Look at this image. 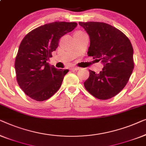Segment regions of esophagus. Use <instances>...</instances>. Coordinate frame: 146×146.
I'll return each instance as SVG.
<instances>
[{
	"label": "esophagus",
	"instance_id": "esophagus-1",
	"mask_svg": "<svg viewBox=\"0 0 146 146\" xmlns=\"http://www.w3.org/2000/svg\"><path fill=\"white\" fill-rule=\"evenodd\" d=\"M79 69H80L79 67H71V68H70V70H71V71H77V70H79Z\"/></svg>",
	"mask_w": 146,
	"mask_h": 146
}]
</instances>
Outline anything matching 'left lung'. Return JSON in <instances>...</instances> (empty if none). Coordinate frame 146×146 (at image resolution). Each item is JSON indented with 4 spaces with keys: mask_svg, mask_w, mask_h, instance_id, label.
<instances>
[{
    "mask_svg": "<svg viewBox=\"0 0 146 146\" xmlns=\"http://www.w3.org/2000/svg\"><path fill=\"white\" fill-rule=\"evenodd\" d=\"M89 34L87 54L104 63L99 73L89 70L84 83L87 91L94 97L106 100L124 89L134 67L133 47L124 33L104 22H79Z\"/></svg>",
    "mask_w": 146,
    "mask_h": 146,
    "instance_id": "left-lung-1",
    "label": "left lung"
}]
</instances>
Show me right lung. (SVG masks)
Here are the masks:
<instances>
[{
    "label": "right lung",
    "instance_id": "1",
    "mask_svg": "<svg viewBox=\"0 0 146 146\" xmlns=\"http://www.w3.org/2000/svg\"><path fill=\"white\" fill-rule=\"evenodd\" d=\"M76 22H54L36 28L20 43L15 59L16 81L26 95L44 101L60 88L67 69H57L47 62L59 40L73 30Z\"/></svg>",
    "mask_w": 146,
    "mask_h": 146
}]
</instances>
